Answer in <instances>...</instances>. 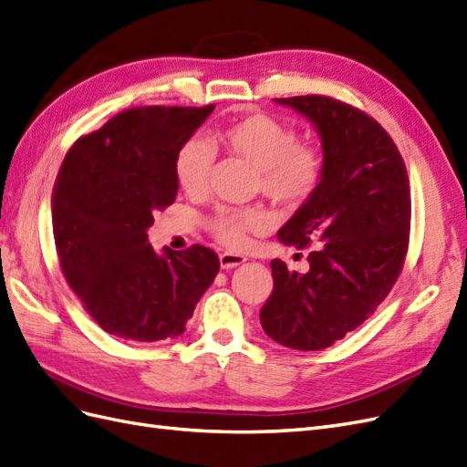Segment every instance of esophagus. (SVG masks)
<instances>
[{"mask_svg":"<svg viewBox=\"0 0 467 467\" xmlns=\"http://www.w3.org/2000/svg\"><path fill=\"white\" fill-rule=\"evenodd\" d=\"M247 259L244 255H237V253H222L220 255V266L223 268V271H228V268H235L239 265H244Z\"/></svg>","mask_w":467,"mask_h":467,"instance_id":"1","label":"esophagus"}]
</instances>
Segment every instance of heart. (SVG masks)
Wrapping results in <instances>:
<instances>
[{
	"label": "heart",
	"instance_id": "1",
	"mask_svg": "<svg viewBox=\"0 0 467 467\" xmlns=\"http://www.w3.org/2000/svg\"><path fill=\"white\" fill-rule=\"evenodd\" d=\"M230 153L245 160L259 171L261 191L278 206L294 208L302 204L317 187L321 177L319 153L306 144L280 120L255 112L214 134ZM214 165V148L204 138H191L182 144L173 161V173L179 187L191 196H202ZM265 216L257 210L223 208L212 218L210 228L223 245L242 249L249 232H259Z\"/></svg>",
	"mask_w": 467,
	"mask_h": 467
}]
</instances>
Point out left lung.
I'll list each match as a JSON object with an SVG mask.
<instances>
[{
    "mask_svg": "<svg viewBox=\"0 0 467 467\" xmlns=\"http://www.w3.org/2000/svg\"><path fill=\"white\" fill-rule=\"evenodd\" d=\"M300 112L321 140L316 191L278 230V242L306 247L309 271L273 259V294L261 325L296 350L331 347L374 314L398 280L409 244L411 192L400 150L381 126L321 95L275 99Z\"/></svg>",
    "mask_w": 467,
    "mask_h": 467,
    "instance_id": "left-lung-1",
    "label": "left lung"
}]
</instances>
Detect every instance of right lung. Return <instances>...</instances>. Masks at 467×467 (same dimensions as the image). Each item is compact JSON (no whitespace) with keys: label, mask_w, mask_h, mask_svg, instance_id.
Returning <instances> with one entry per match:
<instances>
[{"label":"right lung","mask_w":467,"mask_h":467,"mask_svg":"<svg viewBox=\"0 0 467 467\" xmlns=\"http://www.w3.org/2000/svg\"><path fill=\"white\" fill-rule=\"evenodd\" d=\"M206 107H136L67 151L52 189V230L67 285L101 329L153 343L185 333L214 282L212 249L163 247L148 230L175 202L177 150L210 117Z\"/></svg>","instance_id":"obj_1"}]
</instances>
